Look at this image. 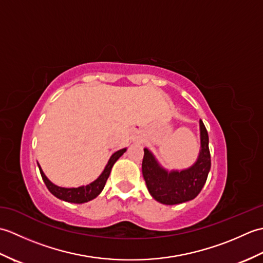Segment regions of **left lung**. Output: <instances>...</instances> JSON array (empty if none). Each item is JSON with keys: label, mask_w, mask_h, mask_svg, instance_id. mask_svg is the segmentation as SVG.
Instances as JSON below:
<instances>
[{"label": "left lung", "mask_w": 263, "mask_h": 263, "mask_svg": "<svg viewBox=\"0 0 263 263\" xmlns=\"http://www.w3.org/2000/svg\"><path fill=\"white\" fill-rule=\"evenodd\" d=\"M201 152L192 167L181 172L168 173L161 168L148 149H144L142 175L149 193L158 202L177 204L194 199L202 190L210 171L211 159L209 137L202 121H200Z\"/></svg>", "instance_id": "left-lung-1"}]
</instances>
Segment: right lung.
Here are the masks:
<instances>
[{"label":"right lung","mask_w":263,"mask_h":263,"mask_svg":"<svg viewBox=\"0 0 263 263\" xmlns=\"http://www.w3.org/2000/svg\"><path fill=\"white\" fill-rule=\"evenodd\" d=\"M126 152V149H121L119 152L114 153L111 155V157L109 158L107 165H106L104 172L100 174V176L97 178L96 181H93L92 183L88 184L86 186H79V187H72V189H66V187H60L58 185H55L51 181L48 180V178L44 174L41 166L38 164L39 167V172H41V175L44 183H45V185L47 186V189L49 190V192H51L55 197L63 200V201H68V202L71 203H85L88 202V201H90L92 199H95L97 197V195L103 191V189L106 184V181H107V178L110 174V171H111V167L115 164V161L119 159L121 156Z\"/></svg>","instance_id":"obj_1"}]
</instances>
